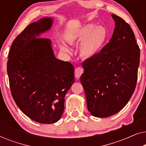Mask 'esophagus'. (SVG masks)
Wrapping results in <instances>:
<instances>
[{
  "instance_id": "esophagus-1",
  "label": "esophagus",
  "mask_w": 146,
  "mask_h": 146,
  "mask_svg": "<svg viewBox=\"0 0 146 146\" xmlns=\"http://www.w3.org/2000/svg\"><path fill=\"white\" fill-rule=\"evenodd\" d=\"M84 72V70L81 67H76L75 68V71H74V74H75V77L76 78L78 79L81 76V75L82 74V73Z\"/></svg>"
}]
</instances>
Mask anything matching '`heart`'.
<instances>
[{"label":"heart","mask_w":146,"mask_h":146,"mask_svg":"<svg viewBox=\"0 0 146 146\" xmlns=\"http://www.w3.org/2000/svg\"><path fill=\"white\" fill-rule=\"evenodd\" d=\"M109 33L105 27L88 25L80 29L71 38L68 40L70 44L80 43V54L84 58H92L100 52L106 44ZM61 50L70 52V50L64 44H60Z\"/></svg>","instance_id":"b5f03b06"}]
</instances>
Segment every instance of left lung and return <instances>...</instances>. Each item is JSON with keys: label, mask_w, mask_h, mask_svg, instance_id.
<instances>
[{"label": "left lung", "mask_w": 146, "mask_h": 146, "mask_svg": "<svg viewBox=\"0 0 146 146\" xmlns=\"http://www.w3.org/2000/svg\"><path fill=\"white\" fill-rule=\"evenodd\" d=\"M111 17L115 29L110 40L96 56L82 62L80 82L88 110L95 117H106L120 111L136 86L139 46L130 26L121 17Z\"/></svg>", "instance_id": "1"}]
</instances>
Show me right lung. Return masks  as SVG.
Here are the masks:
<instances>
[{"instance_id":"obj_1","label":"right lung","mask_w":146,"mask_h":146,"mask_svg":"<svg viewBox=\"0 0 146 146\" xmlns=\"http://www.w3.org/2000/svg\"><path fill=\"white\" fill-rule=\"evenodd\" d=\"M52 19L44 17L27 26L12 43L7 73L13 98L28 117L41 123L58 121L64 97L74 82V68L56 59L51 40L39 38L50 29Z\"/></svg>"}]
</instances>
